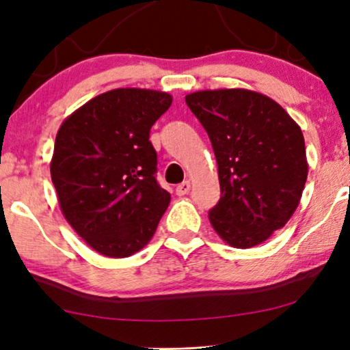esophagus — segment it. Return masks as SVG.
I'll return each mask as SVG.
<instances>
[{
	"label": "esophagus",
	"instance_id": "esophagus-1",
	"mask_svg": "<svg viewBox=\"0 0 350 350\" xmlns=\"http://www.w3.org/2000/svg\"><path fill=\"white\" fill-rule=\"evenodd\" d=\"M189 189H191V183L189 181H183V183H180L178 186H176V194L178 196H185V194H188L189 193Z\"/></svg>",
	"mask_w": 350,
	"mask_h": 350
}]
</instances>
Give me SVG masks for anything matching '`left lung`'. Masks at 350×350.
I'll list each match as a JSON object with an SVG mask.
<instances>
[{
  "instance_id": "8db88e82",
  "label": "left lung",
  "mask_w": 350,
  "mask_h": 350,
  "mask_svg": "<svg viewBox=\"0 0 350 350\" xmlns=\"http://www.w3.org/2000/svg\"><path fill=\"white\" fill-rule=\"evenodd\" d=\"M212 142L221 198L210 223L231 247L260 245L284 228L308 180L304 137L274 100L247 89L185 97Z\"/></svg>"
}]
</instances>
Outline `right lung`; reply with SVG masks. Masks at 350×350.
Wrapping results in <instances>:
<instances>
[{"mask_svg": "<svg viewBox=\"0 0 350 350\" xmlns=\"http://www.w3.org/2000/svg\"><path fill=\"white\" fill-rule=\"evenodd\" d=\"M170 105L167 92L113 89L71 113L57 132L51 176L62 213L100 255L140 252L169 207L150 131Z\"/></svg>", "mask_w": 350, "mask_h": 350, "instance_id": "add662e5", "label": "right lung"}]
</instances>
